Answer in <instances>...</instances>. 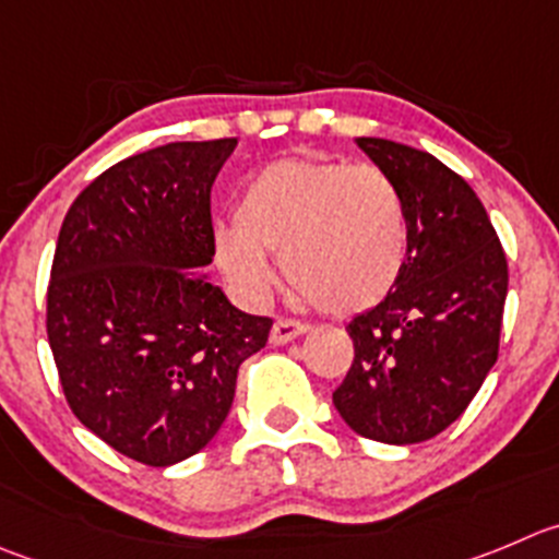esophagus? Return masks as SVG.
<instances>
[{"instance_id":"1","label":"esophagus","mask_w":559,"mask_h":559,"mask_svg":"<svg viewBox=\"0 0 559 559\" xmlns=\"http://www.w3.org/2000/svg\"><path fill=\"white\" fill-rule=\"evenodd\" d=\"M305 332H307V323L294 321V318H276L274 326H271V343L285 345Z\"/></svg>"}]
</instances>
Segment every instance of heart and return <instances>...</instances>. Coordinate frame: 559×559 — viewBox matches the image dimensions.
Here are the masks:
<instances>
[{"label":"heart","mask_w":559,"mask_h":559,"mask_svg":"<svg viewBox=\"0 0 559 559\" xmlns=\"http://www.w3.org/2000/svg\"><path fill=\"white\" fill-rule=\"evenodd\" d=\"M269 252H280L285 276L318 310H370L406 265V203L373 164L283 158L243 183L236 222L214 227L216 265L252 301L274 280Z\"/></svg>","instance_id":"b5f03b06"}]
</instances>
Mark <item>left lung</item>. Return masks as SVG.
Here are the masks:
<instances>
[{
    "instance_id": "left-lung-1",
    "label": "left lung",
    "mask_w": 559,
    "mask_h": 559,
    "mask_svg": "<svg viewBox=\"0 0 559 559\" xmlns=\"http://www.w3.org/2000/svg\"><path fill=\"white\" fill-rule=\"evenodd\" d=\"M356 145L401 191L408 252L390 296L345 326L354 362L332 401L365 439L417 444L464 414L497 362L508 260L459 173L401 142Z\"/></svg>"
}]
</instances>
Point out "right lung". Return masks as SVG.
I'll use <instances>...</instances> for the list:
<instances>
[{
  "mask_svg": "<svg viewBox=\"0 0 559 559\" xmlns=\"http://www.w3.org/2000/svg\"><path fill=\"white\" fill-rule=\"evenodd\" d=\"M238 140L169 142L84 186L57 238L46 334L71 412L147 466L200 453L238 365L269 340L200 274L214 258L211 186Z\"/></svg>",
  "mask_w": 559,
  "mask_h": 559,
  "instance_id": "right-lung-1",
  "label": "right lung"
}]
</instances>
